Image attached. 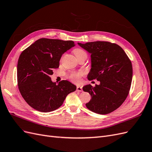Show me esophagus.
I'll return each instance as SVG.
<instances>
[{
	"instance_id": "1",
	"label": "esophagus",
	"mask_w": 152,
	"mask_h": 152,
	"mask_svg": "<svg viewBox=\"0 0 152 152\" xmlns=\"http://www.w3.org/2000/svg\"><path fill=\"white\" fill-rule=\"evenodd\" d=\"M77 91L82 92V87H80V86H77Z\"/></svg>"
}]
</instances>
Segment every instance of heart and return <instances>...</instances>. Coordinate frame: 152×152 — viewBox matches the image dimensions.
<instances>
[{
	"mask_svg": "<svg viewBox=\"0 0 152 152\" xmlns=\"http://www.w3.org/2000/svg\"><path fill=\"white\" fill-rule=\"evenodd\" d=\"M73 53H74L75 57H79V56H87L86 53L83 49H79V48L75 49L74 50H73ZM82 75H83V73H82V72L73 73L70 75V78L73 82H75V83H79V82H80V77Z\"/></svg>",
	"mask_w": 152,
	"mask_h": 152,
	"instance_id": "heart-1",
	"label": "heart"
}]
</instances>
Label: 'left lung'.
<instances>
[{
  "mask_svg": "<svg viewBox=\"0 0 152 152\" xmlns=\"http://www.w3.org/2000/svg\"><path fill=\"white\" fill-rule=\"evenodd\" d=\"M77 44L91 54L87 79L100 82L95 87L87 84L82 87L91 97L86 107L98 114L111 113L124 103L129 94L132 79L131 62L117 44L102 41Z\"/></svg>",
  "mask_w": 152,
  "mask_h": 152,
  "instance_id": "1",
  "label": "left lung"
}]
</instances>
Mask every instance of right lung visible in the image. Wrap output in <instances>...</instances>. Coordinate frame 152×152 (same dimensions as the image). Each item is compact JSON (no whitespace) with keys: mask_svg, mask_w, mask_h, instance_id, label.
Here are the masks:
<instances>
[{"mask_svg":"<svg viewBox=\"0 0 152 152\" xmlns=\"http://www.w3.org/2000/svg\"><path fill=\"white\" fill-rule=\"evenodd\" d=\"M75 45L72 40L40 39L21 53L17 65L18 85L31 107L41 112L54 111L76 90L70 82L56 84L50 77L59 67L62 55Z\"/></svg>","mask_w":152,"mask_h":152,"instance_id":"obj_1","label":"right lung"}]
</instances>
